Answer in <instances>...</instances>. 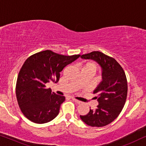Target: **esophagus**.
Returning a JSON list of instances; mask_svg holds the SVG:
<instances>
[{
  "label": "esophagus",
  "instance_id": "34e87169",
  "mask_svg": "<svg viewBox=\"0 0 146 146\" xmlns=\"http://www.w3.org/2000/svg\"><path fill=\"white\" fill-rule=\"evenodd\" d=\"M72 100L73 101H74L76 103H77V104H81L82 103V102L81 101H79V100H76V99H75V98H72Z\"/></svg>",
  "mask_w": 146,
  "mask_h": 146
}]
</instances>
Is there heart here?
Returning a JSON list of instances; mask_svg holds the SVG:
<instances>
[{"instance_id":"obj_1","label":"heart","mask_w":146,"mask_h":146,"mask_svg":"<svg viewBox=\"0 0 146 146\" xmlns=\"http://www.w3.org/2000/svg\"><path fill=\"white\" fill-rule=\"evenodd\" d=\"M83 68H90L92 69L95 72L96 71L98 66L96 63L94 62H88L87 63H86L84 65Z\"/></svg>"}]
</instances>
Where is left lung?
Returning a JSON list of instances; mask_svg holds the SVG:
<instances>
[{
  "label": "left lung",
  "instance_id": "left-lung-1",
  "mask_svg": "<svg viewBox=\"0 0 146 146\" xmlns=\"http://www.w3.org/2000/svg\"><path fill=\"white\" fill-rule=\"evenodd\" d=\"M80 57L96 61L102 70V81L93 92L99 104L80 118L90 126H105L118 116L124 106L127 94L125 74L113 58L101 52L94 51Z\"/></svg>",
  "mask_w": 146,
  "mask_h": 146
}]
</instances>
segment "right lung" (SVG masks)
<instances>
[{"mask_svg": "<svg viewBox=\"0 0 146 146\" xmlns=\"http://www.w3.org/2000/svg\"><path fill=\"white\" fill-rule=\"evenodd\" d=\"M80 56H64L46 50L26 60L18 75L16 95L27 118L36 123H44L57 116L65 97L52 92L46 84L58 82L60 72Z\"/></svg>", "mask_w": 146, "mask_h": 146, "instance_id": "right-lung-1", "label": "right lung"}]
</instances>
